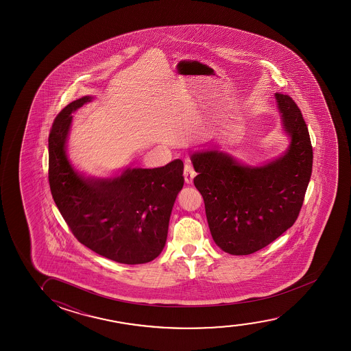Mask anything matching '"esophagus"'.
<instances>
[{
  "label": "esophagus",
  "instance_id": "1",
  "mask_svg": "<svg viewBox=\"0 0 351 351\" xmlns=\"http://www.w3.org/2000/svg\"><path fill=\"white\" fill-rule=\"evenodd\" d=\"M183 175H184V180L186 182L193 183V178H195V170L193 168V165L191 163H187L184 165V170H183Z\"/></svg>",
  "mask_w": 351,
  "mask_h": 351
}]
</instances>
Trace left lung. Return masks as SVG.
<instances>
[{"instance_id":"obj_1","label":"left lung","mask_w":351,"mask_h":351,"mask_svg":"<svg viewBox=\"0 0 351 351\" xmlns=\"http://www.w3.org/2000/svg\"><path fill=\"white\" fill-rule=\"evenodd\" d=\"M284 128L291 136L287 154L264 167H242L211 149L192 156L213 241L234 255L269 245L298 219L313 167V147L302 112L291 97L276 93Z\"/></svg>"}]
</instances>
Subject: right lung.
<instances>
[{"label": "right lung", "mask_w": 351, "mask_h": 351, "mask_svg": "<svg viewBox=\"0 0 351 351\" xmlns=\"http://www.w3.org/2000/svg\"><path fill=\"white\" fill-rule=\"evenodd\" d=\"M91 101L69 103L49 134V184L53 202L80 243L116 263L138 265L156 259L168 236L173 202L183 187V162L127 169L120 178L86 180L73 170L64 144L72 112Z\"/></svg>", "instance_id": "obj_1"}]
</instances>
